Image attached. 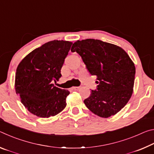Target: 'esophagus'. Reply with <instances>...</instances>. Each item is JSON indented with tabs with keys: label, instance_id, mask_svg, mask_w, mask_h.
Listing matches in <instances>:
<instances>
[{
	"label": "esophagus",
	"instance_id": "obj_1",
	"mask_svg": "<svg viewBox=\"0 0 154 154\" xmlns=\"http://www.w3.org/2000/svg\"><path fill=\"white\" fill-rule=\"evenodd\" d=\"M80 88V87H77V86H75V87H72V89L75 90H78Z\"/></svg>",
	"mask_w": 154,
	"mask_h": 154
}]
</instances>
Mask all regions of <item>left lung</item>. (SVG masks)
<instances>
[{
    "instance_id": "obj_1",
    "label": "left lung",
    "mask_w": 154,
    "mask_h": 154,
    "mask_svg": "<svg viewBox=\"0 0 154 154\" xmlns=\"http://www.w3.org/2000/svg\"><path fill=\"white\" fill-rule=\"evenodd\" d=\"M71 51L79 54L90 73L97 76V88L84 100L87 107L105 118L124 108L133 92L135 77L134 64L126 52L92 38L75 42Z\"/></svg>"
}]
</instances>
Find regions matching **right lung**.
Listing matches in <instances>:
<instances>
[{
	"instance_id": "right-lung-1",
	"label": "right lung",
	"mask_w": 154,
	"mask_h": 154,
	"mask_svg": "<svg viewBox=\"0 0 154 154\" xmlns=\"http://www.w3.org/2000/svg\"><path fill=\"white\" fill-rule=\"evenodd\" d=\"M72 43L49 41L33 50L21 61L15 74V92L31 113L49 118L66 105L69 91L54 86L60 78L61 69Z\"/></svg>"
}]
</instances>
